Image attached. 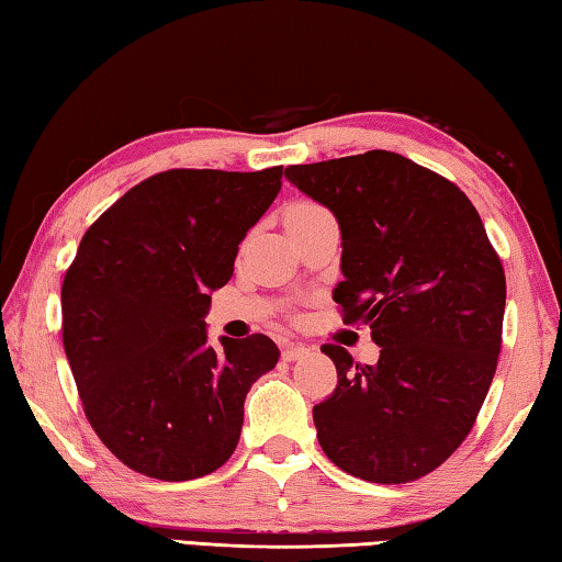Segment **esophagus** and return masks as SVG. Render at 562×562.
Listing matches in <instances>:
<instances>
[{
  "label": "esophagus",
  "instance_id": "34e87169",
  "mask_svg": "<svg viewBox=\"0 0 562 562\" xmlns=\"http://www.w3.org/2000/svg\"><path fill=\"white\" fill-rule=\"evenodd\" d=\"M304 357H310V347H304V345H284V349H282V359L284 361H297V359H304Z\"/></svg>",
  "mask_w": 562,
  "mask_h": 562
}]
</instances>
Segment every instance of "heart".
Segmentation results:
<instances>
[{
  "label": "heart",
  "mask_w": 562,
  "mask_h": 562,
  "mask_svg": "<svg viewBox=\"0 0 562 562\" xmlns=\"http://www.w3.org/2000/svg\"><path fill=\"white\" fill-rule=\"evenodd\" d=\"M312 211H319V207L317 205H310V203H297V205L290 207L288 215H300V213H312Z\"/></svg>",
  "instance_id": "heart-1"
}]
</instances>
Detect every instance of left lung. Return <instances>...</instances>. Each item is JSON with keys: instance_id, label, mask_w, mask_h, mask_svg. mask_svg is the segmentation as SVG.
<instances>
[{"instance_id": "1", "label": "left lung", "mask_w": 562, "mask_h": 562, "mask_svg": "<svg viewBox=\"0 0 562 562\" xmlns=\"http://www.w3.org/2000/svg\"><path fill=\"white\" fill-rule=\"evenodd\" d=\"M284 178L337 217L345 322L379 345L355 364L325 345L337 389L312 408L327 459L369 483L431 473L469 436L496 374L506 274L459 188L389 150L290 166Z\"/></svg>"}]
</instances>
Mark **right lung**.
<instances>
[{
    "label": "right lung",
    "instance_id": "right-lung-1",
    "mask_svg": "<svg viewBox=\"0 0 562 562\" xmlns=\"http://www.w3.org/2000/svg\"><path fill=\"white\" fill-rule=\"evenodd\" d=\"M282 188L255 173L166 170L131 188L87 235L61 288L64 351L93 431L128 469L193 481L231 459L270 337L207 339L211 294Z\"/></svg>",
    "mask_w": 562,
    "mask_h": 562
}]
</instances>
